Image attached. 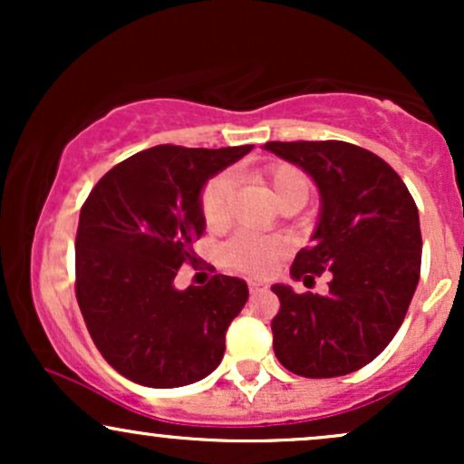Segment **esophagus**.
<instances>
[{"mask_svg":"<svg viewBox=\"0 0 464 464\" xmlns=\"http://www.w3.org/2000/svg\"><path fill=\"white\" fill-rule=\"evenodd\" d=\"M248 290L253 292H264V290H268V285L264 284V281H259V279H248Z\"/></svg>","mask_w":464,"mask_h":464,"instance_id":"obj_1","label":"esophagus"}]
</instances>
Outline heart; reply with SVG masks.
<instances>
[{
  "label": "heart",
  "mask_w": 464,
  "mask_h": 464,
  "mask_svg": "<svg viewBox=\"0 0 464 464\" xmlns=\"http://www.w3.org/2000/svg\"><path fill=\"white\" fill-rule=\"evenodd\" d=\"M264 183L268 185L270 194L276 200V205L287 200H307L310 194V183L299 168L287 163L273 165L264 172ZM233 198V179L231 174L222 172L214 179L207 180L205 189L200 194V211L202 220L207 227H220L227 222L228 209H231ZM284 239L259 236V233H239L222 246L220 257L225 266L239 273L259 275L273 266L279 255L284 253Z\"/></svg>",
  "instance_id": "1"
}]
</instances>
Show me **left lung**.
<instances>
[{"mask_svg": "<svg viewBox=\"0 0 464 464\" xmlns=\"http://www.w3.org/2000/svg\"><path fill=\"white\" fill-rule=\"evenodd\" d=\"M264 150L299 165L316 183L321 214L292 279L332 273L327 295L275 284V355L296 375L338 377L366 366L406 318L420 273L412 196L384 159L347 141H268Z\"/></svg>", "mask_w": 464, "mask_h": 464, "instance_id": "1", "label": "left lung"}]
</instances>
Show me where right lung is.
Here are the masks:
<instances>
[{
  "instance_id": "add662e5",
  "label": "right lung",
  "mask_w": 464,
  "mask_h": 464,
  "mask_svg": "<svg viewBox=\"0 0 464 464\" xmlns=\"http://www.w3.org/2000/svg\"><path fill=\"white\" fill-rule=\"evenodd\" d=\"M253 146H154L115 165L80 209L76 299L95 347L117 372L150 388L202 380L225 355V335L248 301L244 279L216 275L179 290L205 233L207 180Z\"/></svg>"
}]
</instances>
